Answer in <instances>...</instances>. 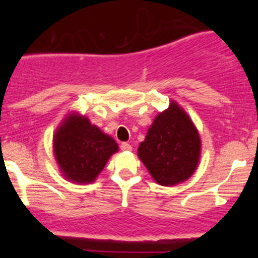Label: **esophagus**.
I'll return each mask as SVG.
<instances>
[{
    "instance_id": "1",
    "label": "esophagus",
    "mask_w": 258,
    "mask_h": 258,
    "mask_svg": "<svg viewBox=\"0 0 258 258\" xmlns=\"http://www.w3.org/2000/svg\"><path fill=\"white\" fill-rule=\"evenodd\" d=\"M120 148H121V150H123V152H130V150H132V147L130 146L128 143H121V146H120Z\"/></svg>"
}]
</instances>
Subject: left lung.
<instances>
[{"label":"left lung","instance_id":"obj_1","mask_svg":"<svg viewBox=\"0 0 258 258\" xmlns=\"http://www.w3.org/2000/svg\"><path fill=\"white\" fill-rule=\"evenodd\" d=\"M138 156L161 185H174L193 174L199 162L200 137L176 103L155 117L139 144Z\"/></svg>","mask_w":258,"mask_h":258}]
</instances>
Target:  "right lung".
<instances>
[{
	"label": "right lung",
	"mask_w": 258,
	"mask_h": 258,
	"mask_svg": "<svg viewBox=\"0 0 258 258\" xmlns=\"http://www.w3.org/2000/svg\"><path fill=\"white\" fill-rule=\"evenodd\" d=\"M57 162L68 179L90 183L98 176L117 144L87 117L70 115L57 130L53 141Z\"/></svg>",
	"instance_id": "1"
}]
</instances>
